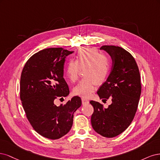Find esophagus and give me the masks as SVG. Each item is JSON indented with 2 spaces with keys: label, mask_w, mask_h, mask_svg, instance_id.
Wrapping results in <instances>:
<instances>
[{
  "label": "esophagus",
  "mask_w": 160,
  "mask_h": 160,
  "mask_svg": "<svg viewBox=\"0 0 160 160\" xmlns=\"http://www.w3.org/2000/svg\"><path fill=\"white\" fill-rule=\"evenodd\" d=\"M82 104H89V100H87L86 98H82Z\"/></svg>",
  "instance_id": "1"
}]
</instances>
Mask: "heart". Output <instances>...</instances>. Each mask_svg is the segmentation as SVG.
<instances>
[{
	"label": "heart",
	"mask_w": 160,
	"mask_h": 160,
	"mask_svg": "<svg viewBox=\"0 0 160 160\" xmlns=\"http://www.w3.org/2000/svg\"><path fill=\"white\" fill-rule=\"evenodd\" d=\"M85 76L74 88V92L82 97H89L96 88L108 78L110 70V60L94 48H82L78 50L75 60H70L66 66V74L71 82L78 78L80 69Z\"/></svg>",
	"instance_id": "heart-1"
}]
</instances>
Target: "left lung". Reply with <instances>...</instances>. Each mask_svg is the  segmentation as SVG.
<instances>
[{
    "mask_svg": "<svg viewBox=\"0 0 160 160\" xmlns=\"http://www.w3.org/2000/svg\"><path fill=\"white\" fill-rule=\"evenodd\" d=\"M111 56L110 75L97 92L102 101L112 99V104L103 108L92 100L94 113L91 123L95 132L106 138H114L130 125L136 114L141 95L140 74L135 59L130 53L116 46H102L100 48Z\"/></svg>",
    "mask_w": 160,
    "mask_h": 160,
    "instance_id": "1",
    "label": "left lung"
}]
</instances>
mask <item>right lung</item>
Instances as JSON below:
<instances>
[{
  "instance_id": "right-lung-1",
  "label": "right lung",
  "mask_w": 160,
  "mask_h": 160,
  "mask_svg": "<svg viewBox=\"0 0 160 160\" xmlns=\"http://www.w3.org/2000/svg\"><path fill=\"white\" fill-rule=\"evenodd\" d=\"M73 52L62 48L40 50L28 59L20 77V96L28 120L36 132L50 140H57L70 130L74 113L82 105L77 96L64 105L54 103L58 97L69 95L64 65Z\"/></svg>"
}]
</instances>
